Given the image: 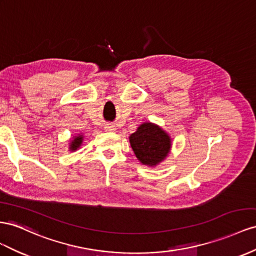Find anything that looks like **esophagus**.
Listing matches in <instances>:
<instances>
[{
    "label": "esophagus",
    "instance_id": "obj_1",
    "mask_svg": "<svg viewBox=\"0 0 256 256\" xmlns=\"http://www.w3.org/2000/svg\"><path fill=\"white\" fill-rule=\"evenodd\" d=\"M104 130L108 131V132H113V131L116 130V128L114 125H112V124H106L104 126Z\"/></svg>",
    "mask_w": 256,
    "mask_h": 256
}]
</instances>
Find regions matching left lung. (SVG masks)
I'll return each instance as SVG.
<instances>
[{"mask_svg":"<svg viewBox=\"0 0 256 256\" xmlns=\"http://www.w3.org/2000/svg\"><path fill=\"white\" fill-rule=\"evenodd\" d=\"M138 160L143 164L155 166L168 155L170 150V138L158 126L145 122L129 136Z\"/></svg>","mask_w":256,"mask_h":256,"instance_id":"1","label":"left lung"}]
</instances>
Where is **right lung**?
I'll return each instance as SVG.
<instances>
[{"label": "right lung", "mask_w": 256, "mask_h": 256, "mask_svg": "<svg viewBox=\"0 0 256 256\" xmlns=\"http://www.w3.org/2000/svg\"><path fill=\"white\" fill-rule=\"evenodd\" d=\"M82 141V136H76V138H75V139L72 141L70 148H71L72 150H76L78 148H80V145Z\"/></svg>", "instance_id": "1"}]
</instances>
